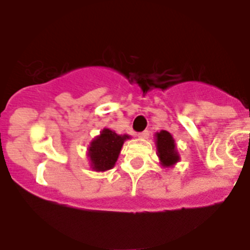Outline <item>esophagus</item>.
I'll list each match as a JSON object with an SVG mask.
<instances>
[{
    "label": "esophagus",
    "instance_id": "obj_1",
    "mask_svg": "<svg viewBox=\"0 0 250 250\" xmlns=\"http://www.w3.org/2000/svg\"><path fill=\"white\" fill-rule=\"evenodd\" d=\"M138 136L140 139H147V138H149V131H146V130H145V131H143V132H140V134H138Z\"/></svg>",
    "mask_w": 250,
    "mask_h": 250
}]
</instances>
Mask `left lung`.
I'll list each match as a JSON object with an SVG mask.
<instances>
[{"label": "left lung", "instance_id": "8db88e82", "mask_svg": "<svg viewBox=\"0 0 250 250\" xmlns=\"http://www.w3.org/2000/svg\"><path fill=\"white\" fill-rule=\"evenodd\" d=\"M156 154L159 156L160 164L163 167H171L179 163L180 155L176 149L175 140L169 131L161 130L155 134Z\"/></svg>", "mask_w": 250, "mask_h": 250}]
</instances>
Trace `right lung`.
<instances>
[{"mask_svg": "<svg viewBox=\"0 0 250 250\" xmlns=\"http://www.w3.org/2000/svg\"><path fill=\"white\" fill-rule=\"evenodd\" d=\"M130 135H119L114 130L104 127L100 135L95 136L87 147V158L90 167L94 171H106L115 167L120 155L124 143L129 140Z\"/></svg>", "mask_w": 250, "mask_h": 250, "instance_id": "1", "label": "right lung"}]
</instances>
